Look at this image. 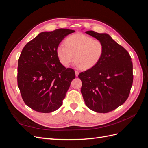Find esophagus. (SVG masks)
<instances>
[{"label":"esophagus","instance_id":"obj_1","mask_svg":"<svg viewBox=\"0 0 148 148\" xmlns=\"http://www.w3.org/2000/svg\"><path fill=\"white\" fill-rule=\"evenodd\" d=\"M78 75H79V71H77V70H75V75H76V77H78Z\"/></svg>","mask_w":148,"mask_h":148}]
</instances>
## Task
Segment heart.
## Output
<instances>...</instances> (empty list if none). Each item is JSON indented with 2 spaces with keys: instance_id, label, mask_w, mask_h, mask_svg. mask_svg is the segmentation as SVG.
Returning <instances> with one entry per match:
<instances>
[{
  "instance_id": "heart-1",
  "label": "heart",
  "mask_w": 148,
  "mask_h": 148,
  "mask_svg": "<svg viewBox=\"0 0 148 148\" xmlns=\"http://www.w3.org/2000/svg\"><path fill=\"white\" fill-rule=\"evenodd\" d=\"M104 51V45L99 40L78 33L66 38L64 45L57 47V55L65 67L71 64L74 56V61L79 69L88 70L99 63Z\"/></svg>"
}]
</instances>
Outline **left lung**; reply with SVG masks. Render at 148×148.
<instances>
[{
  "label": "left lung",
  "mask_w": 148,
  "mask_h": 148,
  "mask_svg": "<svg viewBox=\"0 0 148 148\" xmlns=\"http://www.w3.org/2000/svg\"><path fill=\"white\" fill-rule=\"evenodd\" d=\"M86 33L101 41L102 57L95 66L78 75L85 104L98 113H107L126 101L132 86L133 64L127 51L106 33Z\"/></svg>",
  "instance_id": "obj_1"
}]
</instances>
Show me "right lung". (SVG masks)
Wrapping results in <instances>:
<instances>
[{"mask_svg":"<svg viewBox=\"0 0 148 148\" xmlns=\"http://www.w3.org/2000/svg\"><path fill=\"white\" fill-rule=\"evenodd\" d=\"M74 32L62 28L42 32L22 50L18 64V86L25 104L32 109L49 113L62 106L75 73L60 63L57 48L65 36Z\"/></svg>","mask_w":148,"mask_h":148,"instance_id":"1","label":"right lung"}]
</instances>
